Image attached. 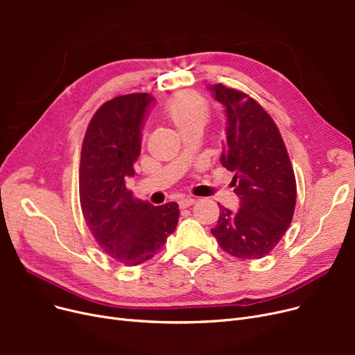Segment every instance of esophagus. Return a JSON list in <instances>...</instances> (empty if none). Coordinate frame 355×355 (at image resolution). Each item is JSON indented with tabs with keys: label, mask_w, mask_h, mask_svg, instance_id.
Here are the masks:
<instances>
[{
	"label": "esophagus",
	"mask_w": 355,
	"mask_h": 355,
	"mask_svg": "<svg viewBox=\"0 0 355 355\" xmlns=\"http://www.w3.org/2000/svg\"><path fill=\"white\" fill-rule=\"evenodd\" d=\"M194 202H196V198H193V197H184V198H181L178 201V206H180V209H187V207L193 206Z\"/></svg>",
	"instance_id": "34e87169"
}]
</instances>
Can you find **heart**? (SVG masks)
Returning <instances> with one entry per match:
<instances>
[{
  "instance_id": "obj_1",
  "label": "heart",
  "mask_w": 355,
  "mask_h": 355,
  "mask_svg": "<svg viewBox=\"0 0 355 355\" xmlns=\"http://www.w3.org/2000/svg\"><path fill=\"white\" fill-rule=\"evenodd\" d=\"M166 115L180 132L193 128L202 129L210 118L207 102L197 93L185 92L174 96L166 105Z\"/></svg>"
}]
</instances>
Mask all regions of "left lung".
I'll use <instances>...</instances> for the list:
<instances>
[{
	"label": "left lung",
	"mask_w": 355,
	"mask_h": 355,
	"mask_svg": "<svg viewBox=\"0 0 355 355\" xmlns=\"http://www.w3.org/2000/svg\"><path fill=\"white\" fill-rule=\"evenodd\" d=\"M225 107L226 144L220 162L234 173L240 209L220 206L211 229L220 248L241 259H262L288 230L296 204V182L281 132L268 112L246 93L209 86Z\"/></svg>",
	"instance_id": "8db88e82"
}]
</instances>
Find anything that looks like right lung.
Here are the masks:
<instances>
[{
  "mask_svg": "<svg viewBox=\"0 0 355 355\" xmlns=\"http://www.w3.org/2000/svg\"><path fill=\"white\" fill-rule=\"evenodd\" d=\"M149 93L107 101L93 115L82 145L79 194L85 221L98 245L116 262L137 266L153 259L174 233L180 209L153 206L126 189L141 154Z\"/></svg>",
  "mask_w": 355,
  "mask_h": 355,
  "instance_id": "1",
  "label": "right lung"
}]
</instances>
